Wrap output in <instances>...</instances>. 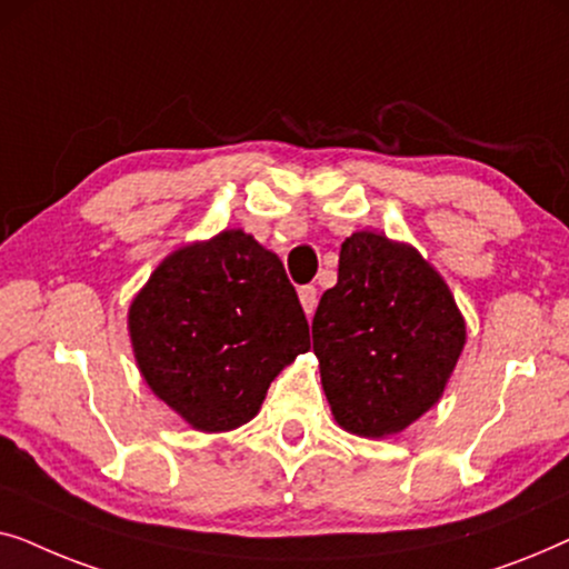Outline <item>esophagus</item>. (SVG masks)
Instances as JSON below:
<instances>
[{
    "mask_svg": "<svg viewBox=\"0 0 569 569\" xmlns=\"http://www.w3.org/2000/svg\"><path fill=\"white\" fill-rule=\"evenodd\" d=\"M298 295H300L302 310H306L308 316H313V313H316V306H318V290H316V287H313V284H306V287H300Z\"/></svg>",
    "mask_w": 569,
    "mask_h": 569,
    "instance_id": "obj_1",
    "label": "esophagus"
}]
</instances>
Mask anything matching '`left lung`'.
Here are the masks:
<instances>
[{
    "mask_svg": "<svg viewBox=\"0 0 569 569\" xmlns=\"http://www.w3.org/2000/svg\"><path fill=\"white\" fill-rule=\"evenodd\" d=\"M466 341L453 295L415 248L376 232L341 243L339 279L313 316L333 417L362 438L401 432L440 399Z\"/></svg>",
    "mask_w": 569,
    "mask_h": 569,
    "instance_id": "left-lung-1",
    "label": "left lung"
}]
</instances>
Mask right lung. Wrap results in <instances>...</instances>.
Here are the masks:
<instances>
[{
    "instance_id": "obj_1",
    "label": "right lung",
    "mask_w": 569,
    "mask_h": 569,
    "mask_svg": "<svg viewBox=\"0 0 569 569\" xmlns=\"http://www.w3.org/2000/svg\"><path fill=\"white\" fill-rule=\"evenodd\" d=\"M129 331L152 391L204 432L248 422L310 347L282 261L243 230L168 256L131 302Z\"/></svg>"
}]
</instances>
